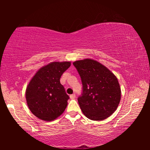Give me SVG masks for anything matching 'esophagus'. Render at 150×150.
I'll list each match as a JSON object with an SVG mask.
<instances>
[{
	"label": "esophagus",
	"mask_w": 150,
	"mask_h": 150,
	"mask_svg": "<svg viewBox=\"0 0 150 150\" xmlns=\"http://www.w3.org/2000/svg\"><path fill=\"white\" fill-rule=\"evenodd\" d=\"M70 98L71 99H75V94H72V95H70Z\"/></svg>",
	"instance_id": "1"
}]
</instances>
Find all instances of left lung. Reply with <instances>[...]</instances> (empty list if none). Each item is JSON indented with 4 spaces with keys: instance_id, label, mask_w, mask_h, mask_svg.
I'll return each mask as SVG.
<instances>
[{
    "instance_id": "8db88e82",
    "label": "left lung",
    "mask_w": 150,
    "mask_h": 150,
    "mask_svg": "<svg viewBox=\"0 0 150 150\" xmlns=\"http://www.w3.org/2000/svg\"><path fill=\"white\" fill-rule=\"evenodd\" d=\"M73 65L80 75L83 85L77 100L86 117L103 120L115 112L121 98L117 78L99 62L91 59L76 61Z\"/></svg>"
}]
</instances>
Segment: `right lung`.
Returning a JSON list of instances; mask_svg holds the SVG:
<instances>
[{
	"label": "right lung",
	"mask_w": 150,
	"mask_h": 150,
	"mask_svg": "<svg viewBox=\"0 0 150 150\" xmlns=\"http://www.w3.org/2000/svg\"><path fill=\"white\" fill-rule=\"evenodd\" d=\"M70 65L69 62L50 63L38 71L30 81L26 91L27 105L39 119L54 120L65 110L69 96L60 78Z\"/></svg>",
	"instance_id": "right-lung-1"
}]
</instances>
